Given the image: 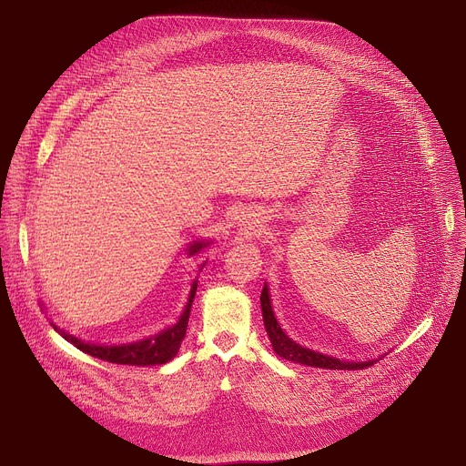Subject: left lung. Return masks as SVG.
Returning a JSON list of instances; mask_svg holds the SVG:
<instances>
[{
    "instance_id": "8db88e82",
    "label": "left lung",
    "mask_w": 466,
    "mask_h": 466,
    "mask_svg": "<svg viewBox=\"0 0 466 466\" xmlns=\"http://www.w3.org/2000/svg\"><path fill=\"white\" fill-rule=\"evenodd\" d=\"M260 308H262L264 329L268 332V338H270V341H272V348H274L276 355H279L285 360L297 362V364H306V366H311V369H329V370H360V369H366V366H370L378 360V359H369V360L336 359L332 355H325V353H319V351H313L309 348H304V346L299 344V341L289 338L287 332L281 329L279 321L276 319V313H274V308H272L270 287H268V283H264V289H262Z\"/></svg>"
}]
</instances>
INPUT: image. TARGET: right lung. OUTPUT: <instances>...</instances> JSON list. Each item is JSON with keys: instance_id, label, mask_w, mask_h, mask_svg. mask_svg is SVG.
Masks as SVG:
<instances>
[{"instance_id": "1", "label": "right lung", "mask_w": 466, "mask_h": 466, "mask_svg": "<svg viewBox=\"0 0 466 466\" xmlns=\"http://www.w3.org/2000/svg\"><path fill=\"white\" fill-rule=\"evenodd\" d=\"M213 239H194L187 246V257H198L202 253V249H206L208 246H211ZM208 260H204L198 266V274L204 270ZM196 289H198V276L196 279H192L190 290H188V299L185 302V308L181 311V315L177 317V321L174 325H169L166 329H162L160 332H155L151 336H145L141 339L136 341H128V344H94V341H85L79 336L67 332L66 329H60L55 321H51V325L55 327V330L67 339L71 346H76L77 350H81L83 353L102 359L107 362H115V364H132V366H158V364H166L171 359H174L179 353V348L185 339L187 334V327H188V317H190V308L196 297Z\"/></svg>"}]
</instances>
